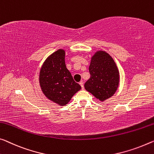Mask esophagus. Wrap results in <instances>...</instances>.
I'll use <instances>...</instances> for the list:
<instances>
[{
    "label": "esophagus",
    "mask_w": 154,
    "mask_h": 154,
    "mask_svg": "<svg viewBox=\"0 0 154 154\" xmlns=\"http://www.w3.org/2000/svg\"><path fill=\"white\" fill-rule=\"evenodd\" d=\"M79 84H80V86H81L82 89H84V84H83V82H82V81H80V82H79Z\"/></svg>",
    "instance_id": "esophagus-1"
}]
</instances>
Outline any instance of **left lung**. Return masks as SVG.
<instances>
[{"label": "left lung", "mask_w": 154, "mask_h": 154, "mask_svg": "<svg viewBox=\"0 0 154 154\" xmlns=\"http://www.w3.org/2000/svg\"><path fill=\"white\" fill-rule=\"evenodd\" d=\"M91 77L85 88L100 101L113 96L120 82L119 71L114 60L105 51H97L91 58L89 67Z\"/></svg>", "instance_id": "1"}]
</instances>
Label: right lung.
<instances>
[{"label":"right lung","instance_id":"right-lung-1","mask_svg":"<svg viewBox=\"0 0 154 154\" xmlns=\"http://www.w3.org/2000/svg\"><path fill=\"white\" fill-rule=\"evenodd\" d=\"M65 51L59 49L49 55L40 70L39 83L44 95L58 105L65 106L81 89L65 62Z\"/></svg>","mask_w":154,"mask_h":154}]
</instances>
